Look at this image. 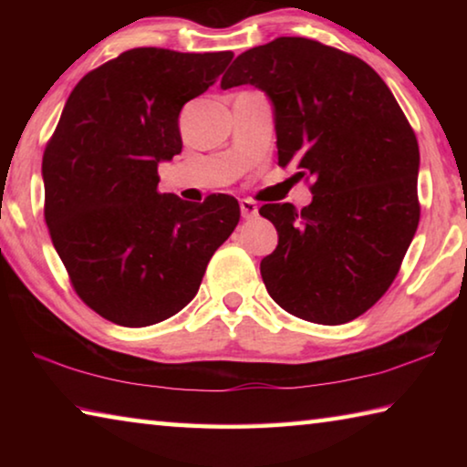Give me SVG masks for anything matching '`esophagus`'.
<instances>
[{"label":"esophagus","mask_w":467,"mask_h":467,"mask_svg":"<svg viewBox=\"0 0 467 467\" xmlns=\"http://www.w3.org/2000/svg\"><path fill=\"white\" fill-rule=\"evenodd\" d=\"M257 212H259V208H257V203L253 202V200H241V214H243V218H255L257 216Z\"/></svg>","instance_id":"1"}]
</instances>
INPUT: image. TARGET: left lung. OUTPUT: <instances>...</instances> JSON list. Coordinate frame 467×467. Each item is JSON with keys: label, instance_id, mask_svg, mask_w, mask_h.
Segmentation results:
<instances>
[{"label": "left lung", "instance_id": "obj_1", "mask_svg": "<svg viewBox=\"0 0 467 467\" xmlns=\"http://www.w3.org/2000/svg\"><path fill=\"white\" fill-rule=\"evenodd\" d=\"M251 84L274 107L282 169L311 177L303 210L265 203L278 231L262 278L284 311L339 326L368 311L400 272L420 220V152L398 100L365 61L280 36L234 59L220 88Z\"/></svg>", "mask_w": 467, "mask_h": 467}]
</instances>
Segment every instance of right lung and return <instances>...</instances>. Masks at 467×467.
<instances>
[{"instance_id": "1", "label": "right lung", "mask_w": 467, "mask_h": 467, "mask_svg": "<svg viewBox=\"0 0 467 467\" xmlns=\"http://www.w3.org/2000/svg\"><path fill=\"white\" fill-rule=\"evenodd\" d=\"M231 51L138 47L86 74L43 156L45 220L74 288L100 317L146 327L192 300L239 224L233 195L158 193V164L183 141L179 113L224 72Z\"/></svg>"}]
</instances>
